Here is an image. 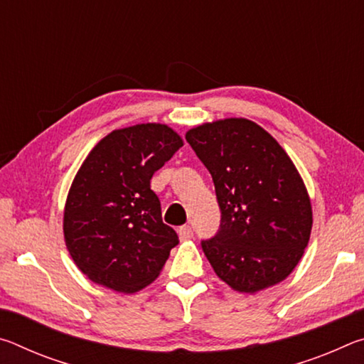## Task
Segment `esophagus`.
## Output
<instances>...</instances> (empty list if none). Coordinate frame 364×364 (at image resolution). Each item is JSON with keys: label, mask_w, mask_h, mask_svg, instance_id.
I'll list each match as a JSON object with an SVG mask.
<instances>
[{"label": "esophagus", "mask_w": 364, "mask_h": 364, "mask_svg": "<svg viewBox=\"0 0 364 364\" xmlns=\"http://www.w3.org/2000/svg\"><path fill=\"white\" fill-rule=\"evenodd\" d=\"M178 236H180V241H189V239L194 236L193 228H191L189 225L181 226L180 230H178Z\"/></svg>", "instance_id": "esophagus-1"}]
</instances>
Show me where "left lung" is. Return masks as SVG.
Masks as SVG:
<instances>
[{"mask_svg":"<svg viewBox=\"0 0 364 364\" xmlns=\"http://www.w3.org/2000/svg\"><path fill=\"white\" fill-rule=\"evenodd\" d=\"M210 171L220 230L202 250L220 279L254 294L286 279L310 241L311 202L291 157L247 119L204 123L186 133Z\"/></svg>","mask_w":364,"mask_h":364,"instance_id":"1","label":"left lung"}]
</instances>
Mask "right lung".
I'll list each match as a JSON object with an SVG mask.
<instances>
[{
  "mask_svg": "<svg viewBox=\"0 0 364 364\" xmlns=\"http://www.w3.org/2000/svg\"><path fill=\"white\" fill-rule=\"evenodd\" d=\"M181 146L170 127L139 123L109 133L85 159L67 196L64 237L88 279L133 294L160 274L178 234L162 221L151 178Z\"/></svg>",
  "mask_w": 364,
  "mask_h": 364,
  "instance_id": "right-lung-1",
  "label": "right lung"
}]
</instances>
